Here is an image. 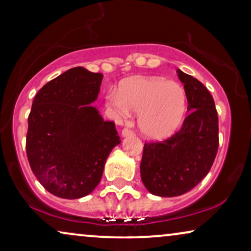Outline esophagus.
Instances as JSON below:
<instances>
[{
	"label": "esophagus",
	"mask_w": 251,
	"mask_h": 251,
	"mask_svg": "<svg viewBox=\"0 0 251 251\" xmlns=\"http://www.w3.org/2000/svg\"><path fill=\"white\" fill-rule=\"evenodd\" d=\"M132 130H130V129H128V128H125L121 131V136L122 137H126V136H130V135H132Z\"/></svg>",
	"instance_id": "34e87169"
}]
</instances>
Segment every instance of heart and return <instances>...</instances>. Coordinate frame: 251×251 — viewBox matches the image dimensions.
<instances>
[{
  "mask_svg": "<svg viewBox=\"0 0 251 251\" xmlns=\"http://www.w3.org/2000/svg\"><path fill=\"white\" fill-rule=\"evenodd\" d=\"M116 118L125 119L139 113L138 128L150 139L170 137L183 123L187 108L184 88L159 76L128 78L106 96Z\"/></svg>",
  "mask_w": 251,
  "mask_h": 251,
  "instance_id": "1",
  "label": "heart"
}]
</instances>
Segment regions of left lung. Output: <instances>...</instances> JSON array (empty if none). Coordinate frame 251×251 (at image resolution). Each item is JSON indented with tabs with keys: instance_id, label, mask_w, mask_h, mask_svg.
I'll list each match as a JSON object with an SVG mask.
<instances>
[{
	"instance_id": "obj_1",
	"label": "left lung",
	"mask_w": 251,
	"mask_h": 251,
	"mask_svg": "<svg viewBox=\"0 0 251 251\" xmlns=\"http://www.w3.org/2000/svg\"><path fill=\"white\" fill-rule=\"evenodd\" d=\"M187 97L188 115L180 130L161 143L145 144L140 176L156 197L187 193L210 170L218 150V116L210 92L200 81L177 70Z\"/></svg>"
}]
</instances>
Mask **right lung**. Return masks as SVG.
Wrapping results in <instances>:
<instances>
[{
	"label": "right lung",
	"mask_w": 251,
	"mask_h": 251,
	"mask_svg": "<svg viewBox=\"0 0 251 251\" xmlns=\"http://www.w3.org/2000/svg\"><path fill=\"white\" fill-rule=\"evenodd\" d=\"M102 74L74 67L37 92L28 116L26 153L33 174L51 194L80 199L101 179L106 160L121 143L114 122L91 106Z\"/></svg>",
	"instance_id": "obj_1"
}]
</instances>
